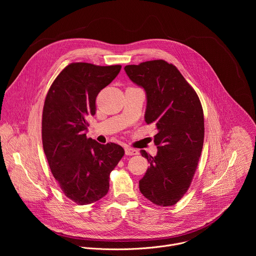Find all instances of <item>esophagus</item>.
Here are the masks:
<instances>
[{
    "label": "esophagus",
    "instance_id": "34e87169",
    "mask_svg": "<svg viewBox=\"0 0 256 256\" xmlns=\"http://www.w3.org/2000/svg\"><path fill=\"white\" fill-rule=\"evenodd\" d=\"M138 151L132 148H126V155L128 156H132V155H138Z\"/></svg>",
    "mask_w": 256,
    "mask_h": 256
}]
</instances>
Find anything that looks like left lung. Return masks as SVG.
<instances>
[{
  "mask_svg": "<svg viewBox=\"0 0 256 256\" xmlns=\"http://www.w3.org/2000/svg\"><path fill=\"white\" fill-rule=\"evenodd\" d=\"M147 96L144 122L154 124L157 155L140 150L150 167L138 181L142 196L162 206L175 204L188 192L202 154L204 122L200 98L172 64L155 60L124 66Z\"/></svg>",
  "mask_w": 256,
  "mask_h": 256,
  "instance_id": "obj_1",
  "label": "left lung"
}]
</instances>
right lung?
<instances>
[{
  "mask_svg": "<svg viewBox=\"0 0 256 256\" xmlns=\"http://www.w3.org/2000/svg\"><path fill=\"white\" fill-rule=\"evenodd\" d=\"M122 66L72 62L52 84L42 112V144L52 173L66 198L89 204L109 190V175L124 155L122 146L87 138V120L95 114L98 93Z\"/></svg>",
  "mask_w": 256,
  "mask_h": 256,
  "instance_id": "1",
  "label": "right lung"
}]
</instances>
